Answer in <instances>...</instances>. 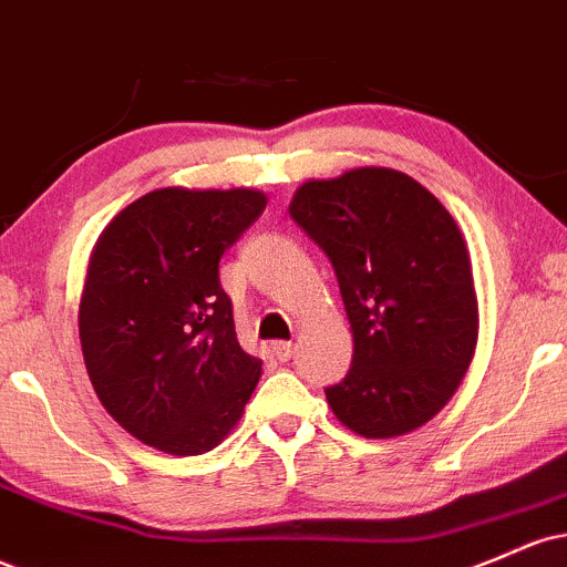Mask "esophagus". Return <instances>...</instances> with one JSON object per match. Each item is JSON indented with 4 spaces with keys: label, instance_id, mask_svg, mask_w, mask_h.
Listing matches in <instances>:
<instances>
[{
    "label": "esophagus",
    "instance_id": "34e87169",
    "mask_svg": "<svg viewBox=\"0 0 567 567\" xmlns=\"http://www.w3.org/2000/svg\"><path fill=\"white\" fill-rule=\"evenodd\" d=\"M293 350H296V344L293 341H274V347H271V352H274V358L277 360H290L293 358Z\"/></svg>",
    "mask_w": 567,
    "mask_h": 567
}]
</instances>
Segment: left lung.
Segmentation results:
<instances>
[{"label":"left lung","mask_w":567,"mask_h":567,"mask_svg":"<svg viewBox=\"0 0 567 567\" xmlns=\"http://www.w3.org/2000/svg\"><path fill=\"white\" fill-rule=\"evenodd\" d=\"M290 217L328 255L352 328V365L326 388L365 439L425 425L463 382L478 339L471 255L455 217L409 174L363 166L309 179Z\"/></svg>","instance_id":"1"}]
</instances>
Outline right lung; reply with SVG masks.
Listing matches in <instances>:
<instances>
[{"label": "right lung", "mask_w": 567, "mask_h": 567, "mask_svg": "<svg viewBox=\"0 0 567 567\" xmlns=\"http://www.w3.org/2000/svg\"><path fill=\"white\" fill-rule=\"evenodd\" d=\"M264 209L250 188H161L99 236L80 344L102 406L142 444L204 455L241 420L260 360L239 347L217 269Z\"/></svg>", "instance_id": "right-lung-1"}]
</instances>
